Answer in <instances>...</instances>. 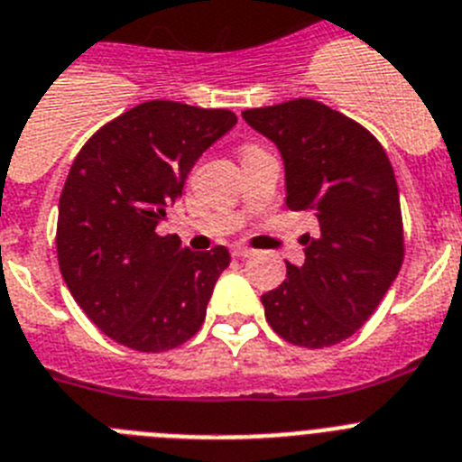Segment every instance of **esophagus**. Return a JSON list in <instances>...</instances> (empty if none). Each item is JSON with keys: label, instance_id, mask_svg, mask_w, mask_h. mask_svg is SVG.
I'll return each mask as SVG.
<instances>
[{"label": "esophagus", "instance_id": "esophagus-1", "mask_svg": "<svg viewBox=\"0 0 462 462\" xmlns=\"http://www.w3.org/2000/svg\"><path fill=\"white\" fill-rule=\"evenodd\" d=\"M230 251H232V255H235V257H251L253 253H255L253 248L244 246V244H232Z\"/></svg>", "mask_w": 462, "mask_h": 462}]
</instances>
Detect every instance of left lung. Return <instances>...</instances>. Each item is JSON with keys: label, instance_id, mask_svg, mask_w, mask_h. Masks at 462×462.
Segmentation results:
<instances>
[{"label": "left lung", "instance_id": "left-lung-1", "mask_svg": "<svg viewBox=\"0 0 462 462\" xmlns=\"http://www.w3.org/2000/svg\"><path fill=\"white\" fill-rule=\"evenodd\" d=\"M278 147L288 207L310 211L301 267L262 294L272 329L288 343L331 347L368 322L405 257L398 184L386 152L368 128L313 98L241 112Z\"/></svg>", "mask_w": 462, "mask_h": 462}]
</instances>
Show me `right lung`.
<instances>
[{
    "mask_svg": "<svg viewBox=\"0 0 462 462\" xmlns=\"http://www.w3.org/2000/svg\"><path fill=\"white\" fill-rule=\"evenodd\" d=\"M235 124L221 107L140 103L98 128L70 165L57 260L78 306L119 345L165 352L200 331L230 253L189 251L156 226L195 161Z\"/></svg>",
    "mask_w": 462,
    "mask_h": 462,
    "instance_id": "add662e5",
    "label": "right lung"
}]
</instances>
